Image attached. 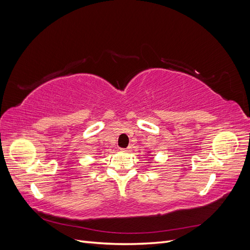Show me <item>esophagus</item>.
I'll return each instance as SVG.
<instances>
[{
    "label": "esophagus",
    "instance_id": "34e87169",
    "mask_svg": "<svg viewBox=\"0 0 250 250\" xmlns=\"http://www.w3.org/2000/svg\"><path fill=\"white\" fill-rule=\"evenodd\" d=\"M121 150H122V151H123V152H129V151L131 150V147H127V148H122V149H121Z\"/></svg>",
    "mask_w": 250,
    "mask_h": 250
}]
</instances>
